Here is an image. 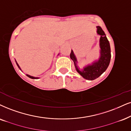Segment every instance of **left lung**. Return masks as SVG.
<instances>
[{
    "instance_id": "8db88e82",
    "label": "left lung",
    "mask_w": 131,
    "mask_h": 131,
    "mask_svg": "<svg viewBox=\"0 0 131 131\" xmlns=\"http://www.w3.org/2000/svg\"><path fill=\"white\" fill-rule=\"evenodd\" d=\"M97 34L100 35V57L99 60L94 62L91 64H88L83 69L80 70L77 66V59L74 55L73 51L71 50L70 54L71 59L73 60L76 70L84 79L89 80H93L98 78L103 73L110 64L111 54L110 42L106 36L105 32L100 26H97Z\"/></svg>"
}]
</instances>
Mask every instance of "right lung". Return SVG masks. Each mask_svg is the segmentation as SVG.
Returning <instances> with one entry per match:
<instances>
[{
    "label": "right lung",
    "instance_id": "add662e5",
    "mask_svg": "<svg viewBox=\"0 0 131 131\" xmlns=\"http://www.w3.org/2000/svg\"><path fill=\"white\" fill-rule=\"evenodd\" d=\"M16 64H17V67H19V68L21 70V69H20V67H19V64H18V63H17V62H16ZM26 75L28 76V77H29V78H31V79H39V78L38 77H32V76H31V75H28V74H26Z\"/></svg>",
    "mask_w": 131,
    "mask_h": 131
}]
</instances>
